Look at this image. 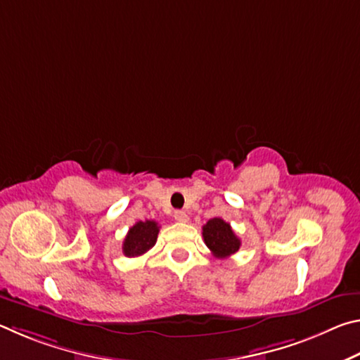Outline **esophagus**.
Returning <instances> with one entry per match:
<instances>
[{
	"label": "esophagus",
	"mask_w": 360,
	"mask_h": 360,
	"mask_svg": "<svg viewBox=\"0 0 360 360\" xmlns=\"http://www.w3.org/2000/svg\"><path fill=\"white\" fill-rule=\"evenodd\" d=\"M174 219L178 222H187L188 216H187L186 211H174Z\"/></svg>",
	"instance_id": "obj_1"
}]
</instances>
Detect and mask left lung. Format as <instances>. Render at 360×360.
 Returning a JSON list of instances; mask_svg holds the SVG:
<instances>
[{"label":"left lung","mask_w":360,"mask_h":360,"mask_svg":"<svg viewBox=\"0 0 360 360\" xmlns=\"http://www.w3.org/2000/svg\"><path fill=\"white\" fill-rule=\"evenodd\" d=\"M203 238L205 245L210 248V251L217 259L230 257L241 246V241L235 235V231L231 230L230 224L225 222L221 217L210 219L203 225Z\"/></svg>","instance_id":"8db88e82"}]
</instances>
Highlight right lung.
Instances as JSON below:
<instances>
[{
  "label": "right lung",
  "mask_w": 360,
  "mask_h": 360,
  "mask_svg": "<svg viewBox=\"0 0 360 360\" xmlns=\"http://www.w3.org/2000/svg\"><path fill=\"white\" fill-rule=\"evenodd\" d=\"M158 225L155 221H139L127 233L122 251L127 257H138L149 251L155 245L158 235Z\"/></svg>",
  "instance_id": "1"
}]
</instances>
